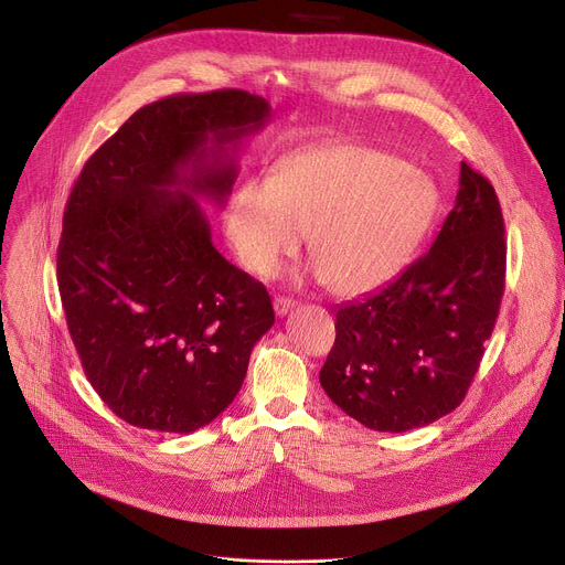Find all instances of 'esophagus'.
Segmentation results:
<instances>
[{
	"label": "esophagus",
	"instance_id": "obj_1",
	"mask_svg": "<svg viewBox=\"0 0 565 565\" xmlns=\"http://www.w3.org/2000/svg\"><path fill=\"white\" fill-rule=\"evenodd\" d=\"M273 306H275V312L279 317H284V315H288L295 308V299H290V297H275Z\"/></svg>",
	"mask_w": 565,
	"mask_h": 565
}]
</instances>
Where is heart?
<instances>
[{"label":"heart","mask_w":565,"mask_h":565,"mask_svg":"<svg viewBox=\"0 0 565 565\" xmlns=\"http://www.w3.org/2000/svg\"><path fill=\"white\" fill-rule=\"evenodd\" d=\"M434 203L431 183L407 160L369 145H321L279 160L270 179L241 185L225 232L257 277L275 275L308 234L317 275L349 297L382 286L407 264Z\"/></svg>","instance_id":"heart-1"}]
</instances>
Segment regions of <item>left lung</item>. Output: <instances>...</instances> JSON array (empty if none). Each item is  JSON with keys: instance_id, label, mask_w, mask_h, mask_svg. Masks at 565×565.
I'll return each instance as SVG.
<instances>
[{"instance_id": "8db88e82", "label": "left lung", "mask_w": 565, "mask_h": 565, "mask_svg": "<svg viewBox=\"0 0 565 565\" xmlns=\"http://www.w3.org/2000/svg\"><path fill=\"white\" fill-rule=\"evenodd\" d=\"M505 288V225L492 183L460 163V188L429 253L380 290L338 306L319 382L373 431L454 412L486 353Z\"/></svg>"}]
</instances>
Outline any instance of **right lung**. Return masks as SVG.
Returning <instances> with one entry per match:
<instances>
[{"mask_svg": "<svg viewBox=\"0 0 565 565\" xmlns=\"http://www.w3.org/2000/svg\"><path fill=\"white\" fill-rule=\"evenodd\" d=\"M266 98L221 89L138 109L79 172L57 286L87 380L125 423L190 434L227 409L275 324L262 281L214 246L199 196L225 203Z\"/></svg>", "mask_w": 565, "mask_h": 565, "instance_id": "1", "label": "right lung"}]
</instances>
